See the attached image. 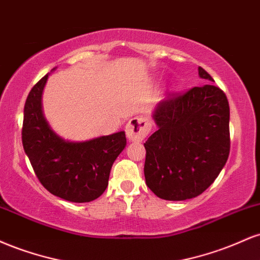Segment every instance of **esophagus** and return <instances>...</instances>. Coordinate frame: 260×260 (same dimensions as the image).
<instances>
[{"instance_id":"34e87169","label":"esophagus","mask_w":260,"mask_h":260,"mask_svg":"<svg viewBox=\"0 0 260 260\" xmlns=\"http://www.w3.org/2000/svg\"><path fill=\"white\" fill-rule=\"evenodd\" d=\"M151 124L147 117H134L127 123L126 134L132 142H142L150 132Z\"/></svg>"}]
</instances>
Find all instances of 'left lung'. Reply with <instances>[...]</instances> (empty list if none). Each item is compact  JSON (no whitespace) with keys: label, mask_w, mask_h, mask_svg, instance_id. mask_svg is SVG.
<instances>
[{"label":"left lung","mask_w":260,"mask_h":260,"mask_svg":"<svg viewBox=\"0 0 260 260\" xmlns=\"http://www.w3.org/2000/svg\"><path fill=\"white\" fill-rule=\"evenodd\" d=\"M202 79L214 82L198 67ZM157 131L149 137L144 176L151 192L165 201L202 194L219 176L230 154V107L211 83L160 101L153 111Z\"/></svg>","instance_id":"1"}]
</instances>
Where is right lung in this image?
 <instances>
[{"label":"right lung","instance_id":"obj_1","mask_svg":"<svg viewBox=\"0 0 260 260\" xmlns=\"http://www.w3.org/2000/svg\"><path fill=\"white\" fill-rule=\"evenodd\" d=\"M55 70V68H53ZM47 73L26 98L22 142L41 184L64 201L91 202L105 192L110 171L127 144L123 131L110 136L72 142L52 129L43 111Z\"/></svg>","mask_w":260,"mask_h":260}]
</instances>
